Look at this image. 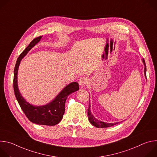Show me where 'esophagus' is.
<instances>
[{"instance_id":"34e87169","label":"esophagus","mask_w":157,"mask_h":157,"mask_svg":"<svg viewBox=\"0 0 157 157\" xmlns=\"http://www.w3.org/2000/svg\"><path fill=\"white\" fill-rule=\"evenodd\" d=\"M79 84L80 86V87H84L88 82V81H87V78H85V77H81L79 78Z\"/></svg>"}]
</instances>
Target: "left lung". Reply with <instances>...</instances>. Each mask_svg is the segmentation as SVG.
<instances>
[{"label":"left lung","mask_w":157,"mask_h":157,"mask_svg":"<svg viewBox=\"0 0 157 157\" xmlns=\"http://www.w3.org/2000/svg\"><path fill=\"white\" fill-rule=\"evenodd\" d=\"M142 62L144 63V75L146 78V71H147V68H146V64H145V62L144 59H142ZM147 79V78H146ZM90 101V100H89ZM90 102V101H89ZM87 116H88V118H89V121L90 122V123L94 125V127H97V128H105V127H112L113 125H115L117 124H119V122H114V123H107V122H104L102 121H101L98 119H97L96 117H94V116L93 115V114L91 113V105H90V102H89V108L87 109Z\"/></svg>","instance_id":"obj_1"}]
</instances>
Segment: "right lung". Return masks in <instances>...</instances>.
<instances>
[{"label": "right lung", "mask_w": 157, "mask_h": 157, "mask_svg": "<svg viewBox=\"0 0 157 157\" xmlns=\"http://www.w3.org/2000/svg\"><path fill=\"white\" fill-rule=\"evenodd\" d=\"M42 36L33 40L25 50L17 58L13 77V89L16 99L24 113L32 122L38 125H55L63 119L64 113V105L67 97L73 93L79 90V84L77 82H72L66 86L58 94L48 103L42 105H35L27 101L20 93L18 87L17 75L21 61L40 41Z\"/></svg>", "instance_id": "add662e5"}]
</instances>
